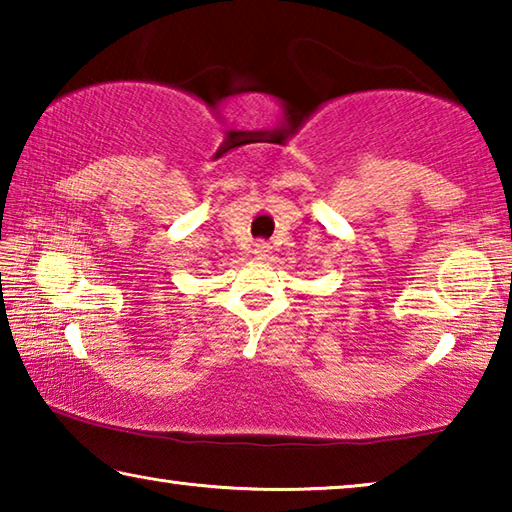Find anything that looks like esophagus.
Returning <instances> with one entry per match:
<instances>
[{
  "instance_id": "obj_1",
  "label": "esophagus",
  "mask_w": 512,
  "mask_h": 512,
  "mask_svg": "<svg viewBox=\"0 0 512 512\" xmlns=\"http://www.w3.org/2000/svg\"><path fill=\"white\" fill-rule=\"evenodd\" d=\"M253 255H255V259H266L268 255H271V246H268L266 241H257L253 248Z\"/></svg>"
}]
</instances>
